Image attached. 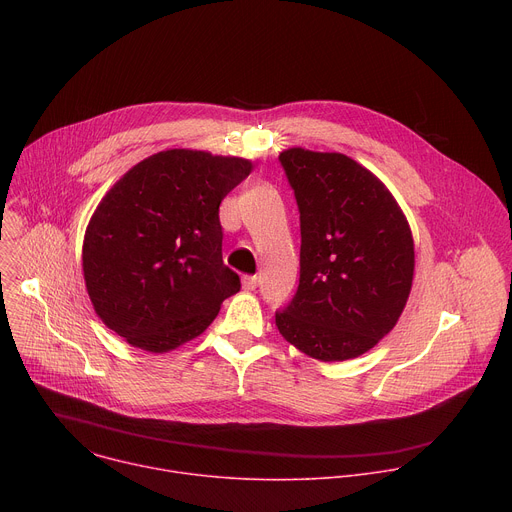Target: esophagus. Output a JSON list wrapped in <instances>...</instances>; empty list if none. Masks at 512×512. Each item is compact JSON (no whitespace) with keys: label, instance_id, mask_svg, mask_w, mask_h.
Segmentation results:
<instances>
[{"label":"esophagus","instance_id":"1","mask_svg":"<svg viewBox=\"0 0 512 512\" xmlns=\"http://www.w3.org/2000/svg\"><path fill=\"white\" fill-rule=\"evenodd\" d=\"M259 285V277L257 275H245L243 277V287L245 289H255Z\"/></svg>","mask_w":512,"mask_h":512}]
</instances>
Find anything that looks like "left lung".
Returning <instances> with one entry per match:
<instances>
[{"mask_svg":"<svg viewBox=\"0 0 512 512\" xmlns=\"http://www.w3.org/2000/svg\"><path fill=\"white\" fill-rule=\"evenodd\" d=\"M300 208V285L275 314L279 334L300 352L340 362L387 336L409 300L415 247L391 190L338 152L279 154Z\"/></svg>","mask_w":512,"mask_h":512,"instance_id":"left-lung-1","label":"left lung"}]
</instances>
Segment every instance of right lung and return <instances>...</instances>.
<instances>
[{
    "mask_svg": "<svg viewBox=\"0 0 512 512\" xmlns=\"http://www.w3.org/2000/svg\"><path fill=\"white\" fill-rule=\"evenodd\" d=\"M251 170L245 158L166 150L109 188L83 241L85 285L109 330L162 354L210 326L241 289L223 263L218 206Z\"/></svg>",
    "mask_w": 512,
    "mask_h": 512,
    "instance_id": "1",
    "label": "right lung"
}]
</instances>
